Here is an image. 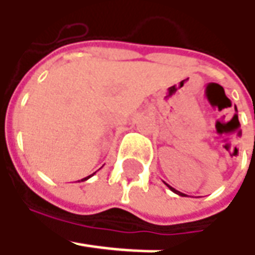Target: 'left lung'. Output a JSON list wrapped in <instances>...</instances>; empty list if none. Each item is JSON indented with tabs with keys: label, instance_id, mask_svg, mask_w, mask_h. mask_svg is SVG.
Masks as SVG:
<instances>
[{
	"label": "left lung",
	"instance_id": "8db88e82",
	"mask_svg": "<svg viewBox=\"0 0 255 255\" xmlns=\"http://www.w3.org/2000/svg\"><path fill=\"white\" fill-rule=\"evenodd\" d=\"M167 187H169V189H170V190L173 191V193H176V194H179V196H181V197H187L186 194H183L181 191H177V190H176V189H173V187H171V186H169V184H167Z\"/></svg>",
	"mask_w": 255,
	"mask_h": 255
}]
</instances>
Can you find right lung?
<instances>
[{"instance_id":"right-lung-1","label":"right lung","mask_w":255,"mask_h":255,"mask_svg":"<svg viewBox=\"0 0 255 255\" xmlns=\"http://www.w3.org/2000/svg\"><path fill=\"white\" fill-rule=\"evenodd\" d=\"M93 174H95V173H93ZM93 174H91V176H88V177H85V179H82V181H85V180H88V179H89V177H92Z\"/></svg>"}]
</instances>
